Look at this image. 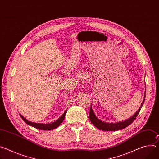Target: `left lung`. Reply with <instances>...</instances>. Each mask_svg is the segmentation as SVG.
<instances>
[{
	"label": "left lung",
	"mask_w": 159,
	"mask_h": 159,
	"mask_svg": "<svg viewBox=\"0 0 159 159\" xmlns=\"http://www.w3.org/2000/svg\"><path fill=\"white\" fill-rule=\"evenodd\" d=\"M145 94H146V90H145ZM145 94H144V97L143 103L141 105L139 109H138V111L135 114H134L131 118H130L129 119H128L125 121L118 122V123H105V122L102 121L101 120H100L99 119H98L96 117V116L95 115V114L92 110L91 106H90V120L92 123L94 125V126H95L97 128H98L99 129H100L101 130L115 131V130H118L123 129L128 127L129 125H130L134 121V120L136 118L138 115L139 114L141 109L143 105V103L144 102L145 95H146Z\"/></svg>",
	"instance_id": "obj_1"
}]
</instances>
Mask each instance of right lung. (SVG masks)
Returning <instances> with one entry per match:
<instances>
[{
    "mask_svg": "<svg viewBox=\"0 0 159 159\" xmlns=\"http://www.w3.org/2000/svg\"><path fill=\"white\" fill-rule=\"evenodd\" d=\"M67 109L66 110V111L64 113V114L62 115L59 119H58L57 120H56L55 121L53 122V123L51 124H39V123H34V122H31L27 120H26L25 118H24L22 115H21L20 114V116H21V118H22V120L25 122V123L33 127H35L36 129H41V130H53L57 127H58L62 122L63 121V120H64L66 112H67Z\"/></svg>",
    "mask_w": 159,
    "mask_h": 159,
    "instance_id": "1",
    "label": "right lung"
}]
</instances>
